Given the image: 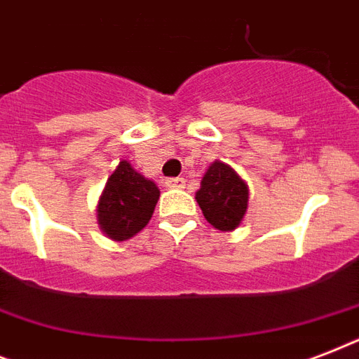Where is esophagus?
<instances>
[{"label":"esophagus","instance_id":"34e87169","mask_svg":"<svg viewBox=\"0 0 359 359\" xmlns=\"http://www.w3.org/2000/svg\"><path fill=\"white\" fill-rule=\"evenodd\" d=\"M186 180L184 179H168L165 180V188H171V190H177V188H184Z\"/></svg>","mask_w":359,"mask_h":359}]
</instances>
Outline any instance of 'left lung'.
Segmentation results:
<instances>
[{"mask_svg": "<svg viewBox=\"0 0 359 359\" xmlns=\"http://www.w3.org/2000/svg\"><path fill=\"white\" fill-rule=\"evenodd\" d=\"M248 184L227 163H210L197 190L196 199L207 222L218 231H235L248 208Z\"/></svg>", "mask_w": 359, "mask_h": 359, "instance_id": "1", "label": "left lung"}]
</instances>
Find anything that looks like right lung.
<instances>
[{
  "instance_id": "obj_1",
  "label": "right lung",
  "mask_w": 359,
  "mask_h": 359,
  "mask_svg": "<svg viewBox=\"0 0 359 359\" xmlns=\"http://www.w3.org/2000/svg\"><path fill=\"white\" fill-rule=\"evenodd\" d=\"M158 197V186L123 160L106 182L98 201V227L115 242L132 238L149 224Z\"/></svg>"
}]
</instances>
